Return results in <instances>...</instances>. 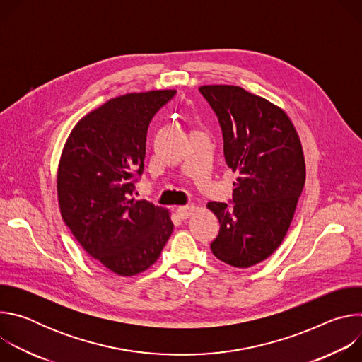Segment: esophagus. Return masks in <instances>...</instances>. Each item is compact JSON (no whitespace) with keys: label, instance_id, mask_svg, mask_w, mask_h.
<instances>
[{"label":"esophagus","instance_id":"esophagus-1","mask_svg":"<svg viewBox=\"0 0 362 362\" xmlns=\"http://www.w3.org/2000/svg\"><path fill=\"white\" fill-rule=\"evenodd\" d=\"M196 212V206L194 204H186V206H179L177 208V215L182 219H187Z\"/></svg>","mask_w":362,"mask_h":362}]
</instances>
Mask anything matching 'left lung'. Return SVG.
Here are the masks:
<instances>
[{"label":"left lung","instance_id":"8db88e82","mask_svg":"<svg viewBox=\"0 0 362 362\" xmlns=\"http://www.w3.org/2000/svg\"><path fill=\"white\" fill-rule=\"evenodd\" d=\"M218 116L226 165L238 173L232 203L209 202L221 229L211 249L219 261L249 268L284 240L305 185V159L286 113L238 86H202Z\"/></svg>","mask_w":362,"mask_h":362}]
</instances>
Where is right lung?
Listing matches in <instances>:
<instances>
[{
  "instance_id": "right-lung-1",
  "label": "right lung",
  "mask_w": 362,
  "mask_h": 362,
  "mask_svg": "<svg viewBox=\"0 0 362 362\" xmlns=\"http://www.w3.org/2000/svg\"><path fill=\"white\" fill-rule=\"evenodd\" d=\"M175 90L109 100L71 130L59 165L63 221L103 267L120 276L150 268L173 232L169 212L132 197L144 170L148 124Z\"/></svg>"
}]
</instances>
